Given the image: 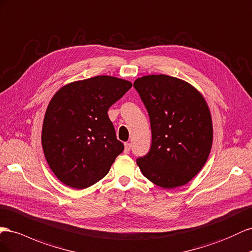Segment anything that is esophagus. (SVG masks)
<instances>
[{
  "instance_id": "1",
  "label": "esophagus",
  "mask_w": 252,
  "mask_h": 252,
  "mask_svg": "<svg viewBox=\"0 0 252 252\" xmlns=\"http://www.w3.org/2000/svg\"><path fill=\"white\" fill-rule=\"evenodd\" d=\"M130 151H131V143L130 142H126L125 143V151H124V152L126 154H128V153H130Z\"/></svg>"
}]
</instances>
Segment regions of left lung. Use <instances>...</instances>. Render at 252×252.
<instances>
[{
	"label": "left lung",
	"instance_id": "left-lung-1",
	"mask_svg": "<svg viewBox=\"0 0 252 252\" xmlns=\"http://www.w3.org/2000/svg\"><path fill=\"white\" fill-rule=\"evenodd\" d=\"M148 111L152 133L149 152L138 167L149 181L164 189L189 183L202 170L213 139L210 111L192 85L167 75L134 82Z\"/></svg>",
	"mask_w": 252,
	"mask_h": 252
}]
</instances>
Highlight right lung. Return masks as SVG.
<instances>
[{"mask_svg": "<svg viewBox=\"0 0 252 252\" xmlns=\"http://www.w3.org/2000/svg\"><path fill=\"white\" fill-rule=\"evenodd\" d=\"M131 88L124 79L96 76L63 86L50 100L42 147L49 168L64 185L84 189L109 173L125 146L107 111Z\"/></svg>", "mask_w": 252, "mask_h": 252, "instance_id": "right-lung-1", "label": "right lung"}]
</instances>
